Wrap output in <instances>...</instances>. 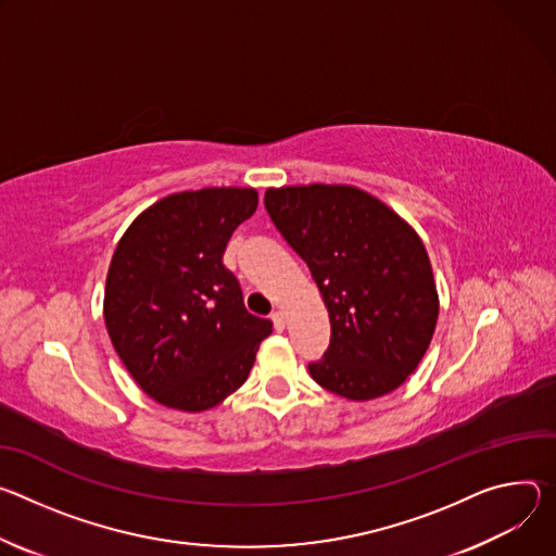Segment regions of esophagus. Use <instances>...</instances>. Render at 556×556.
I'll return each instance as SVG.
<instances>
[{
  "label": "esophagus",
  "mask_w": 556,
  "mask_h": 556,
  "mask_svg": "<svg viewBox=\"0 0 556 556\" xmlns=\"http://www.w3.org/2000/svg\"><path fill=\"white\" fill-rule=\"evenodd\" d=\"M271 323H274L276 331H282L285 329V312H280V309L271 312Z\"/></svg>",
  "instance_id": "obj_1"
}]
</instances>
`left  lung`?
<instances>
[{
  "label": "left lung",
  "mask_w": 556,
  "mask_h": 556,
  "mask_svg": "<svg viewBox=\"0 0 556 556\" xmlns=\"http://www.w3.org/2000/svg\"><path fill=\"white\" fill-rule=\"evenodd\" d=\"M265 207L306 263L331 320L327 391L366 402L406 382L433 340L440 298L426 247L389 205L351 185L269 188Z\"/></svg>",
  "instance_id": "obj_1"
}]
</instances>
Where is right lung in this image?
Instances as JSON below:
<instances>
[{"label": "right lung", "instance_id": "obj_1", "mask_svg": "<svg viewBox=\"0 0 556 556\" xmlns=\"http://www.w3.org/2000/svg\"><path fill=\"white\" fill-rule=\"evenodd\" d=\"M258 207L252 188L178 192L121 236L105 278L108 336L154 402L201 413L250 376L271 323L242 304L223 265L233 229Z\"/></svg>", "mask_w": 556, "mask_h": 556}]
</instances>
